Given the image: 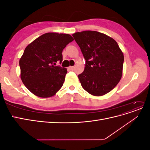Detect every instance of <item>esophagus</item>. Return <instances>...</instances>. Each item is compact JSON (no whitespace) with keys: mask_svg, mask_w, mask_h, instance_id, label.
Masks as SVG:
<instances>
[{"mask_svg":"<svg viewBox=\"0 0 150 150\" xmlns=\"http://www.w3.org/2000/svg\"><path fill=\"white\" fill-rule=\"evenodd\" d=\"M69 69L70 70H74V66H69Z\"/></svg>","mask_w":150,"mask_h":150,"instance_id":"34e87169","label":"esophagus"}]
</instances>
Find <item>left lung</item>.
I'll list each match as a JSON object with an SVG mask.
<instances>
[{
	"mask_svg": "<svg viewBox=\"0 0 150 150\" xmlns=\"http://www.w3.org/2000/svg\"><path fill=\"white\" fill-rule=\"evenodd\" d=\"M86 60L78 75L82 87L94 96H103L115 88L122 76L124 56L112 38L97 31L72 34Z\"/></svg>",
	"mask_w": 150,
	"mask_h": 150,
	"instance_id": "8db88e82",
	"label": "left lung"
}]
</instances>
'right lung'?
I'll return each mask as SVG.
<instances>
[{
	"mask_svg": "<svg viewBox=\"0 0 150 150\" xmlns=\"http://www.w3.org/2000/svg\"><path fill=\"white\" fill-rule=\"evenodd\" d=\"M73 40L69 34L49 33L26 47L19 61L21 78L32 93L49 98L61 88L67 69L55 65L61 64L63 49Z\"/></svg>",
	"mask_w": 150,
	"mask_h": 150,
	"instance_id": "1",
	"label": "right lung"
}]
</instances>
